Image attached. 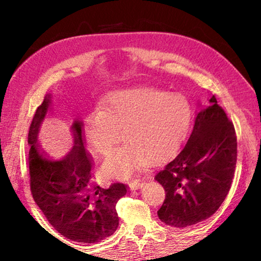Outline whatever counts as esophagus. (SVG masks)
<instances>
[{
  "instance_id": "esophagus-1",
  "label": "esophagus",
  "mask_w": 261,
  "mask_h": 261,
  "mask_svg": "<svg viewBox=\"0 0 261 261\" xmlns=\"http://www.w3.org/2000/svg\"><path fill=\"white\" fill-rule=\"evenodd\" d=\"M145 181H139V180H133L130 181L129 184H128V187H129L130 190H137V189H140L144 187Z\"/></svg>"
}]
</instances>
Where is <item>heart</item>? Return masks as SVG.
<instances>
[{
  "mask_svg": "<svg viewBox=\"0 0 261 261\" xmlns=\"http://www.w3.org/2000/svg\"><path fill=\"white\" fill-rule=\"evenodd\" d=\"M191 122V108L184 98L154 89L119 92L105 108L88 114L84 137L102 156H109L123 139V146L105 165L109 176L126 178L134 171L171 158L183 144Z\"/></svg>",
  "mask_w": 261,
  "mask_h": 261,
  "instance_id": "obj_1",
  "label": "heart"
}]
</instances>
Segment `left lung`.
<instances>
[{"mask_svg":"<svg viewBox=\"0 0 261 261\" xmlns=\"http://www.w3.org/2000/svg\"><path fill=\"white\" fill-rule=\"evenodd\" d=\"M197 114L187 145L155 174L165 199L158 210L166 224L184 228L215 214L229 192L238 156L235 128L215 96Z\"/></svg>","mask_w":261,"mask_h":261,"instance_id":"obj_1","label":"left lung"}]
</instances>
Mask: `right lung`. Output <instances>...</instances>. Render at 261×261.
Segmentation results:
<instances>
[{
	"label": "right lung",
	"instance_id": "obj_1",
	"mask_svg": "<svg viewBox=\"0 0 261 261\" xmlns=\"http://www.w3.org/2000/svg\"><path fill=\"white\" fill-rule=\"evenodd\" d=\"M49 96L35 110L28 132L30 185L34 202L51 226L72 241L96 244L119 227L115 205L127 194L123 183L101 188L92 180V162L82 135V122L71 127L73 147L63 159L53 160L39 148L38 132Z\"/></svg>",
	"mask_w": 261,
	"mask_h": 261
}]
</instances>
